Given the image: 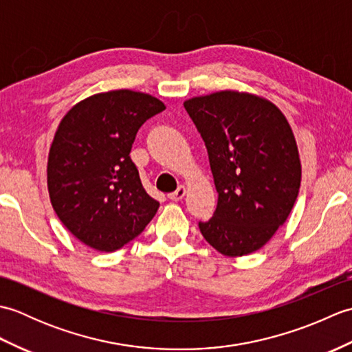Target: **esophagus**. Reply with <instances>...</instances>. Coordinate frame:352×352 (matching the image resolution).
I'll list each match as a JSON object with an SVG mask.
<instances>
[{
  "label": "esophagus",
  "mask_w": 352,
  "mask_h": 352,
  "mask_svg": "<svg viewBox=\"0 0 352 352\" xmlns=\"http://www.w3.org/2000/svg\"><path fill=\"white\" fill-rule=\"evenodd\" d=\"M184 195H186V186L180 184V186H178V189H177L175 192L169 193L168 198H169L170 201H180V199H183Z\"/></svg>",
  "instance_id": "esophagus-1"
}]
</instances>
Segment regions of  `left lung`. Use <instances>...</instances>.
I'll return each mask as SVG.
<instances>
[{
  "label": "left lung",
  "instance_id": "1",
  "mask_svg": "<svg viewBox=\"0 0 352 352\" xmlns=\"http://www.w3.org/2000/svg\"><path fill=\"white\" fill-rule=\"evenodd\" d=\"M184 109L204 140L218 192L201 233L228 257L260 250L300 192L301 162L286 116L271 101L234 91L195 96Z\"/></svg>",
  "mask_w": 352,
  "mask_h": 352
}]
</instances>
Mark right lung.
<instances>
[{
    "mask_svg": "<svg viewBox=\"0 0 352 352\" xmlns=\"http://www.w3.org/2000/svg\"><path fill=\"white\" fill-rule=\"evenodd\" d=\"M164 110L129 89L76 104L58 124L48 155V192L58 219L80 242L111 252L138 237L159 208L130 159L146 119Z\"/></svg>",
    "mask_w": 352,
    "mask_h": 352,
    "instance_id": "add662e5",
    "label": "right lung"
}]
</instances>
